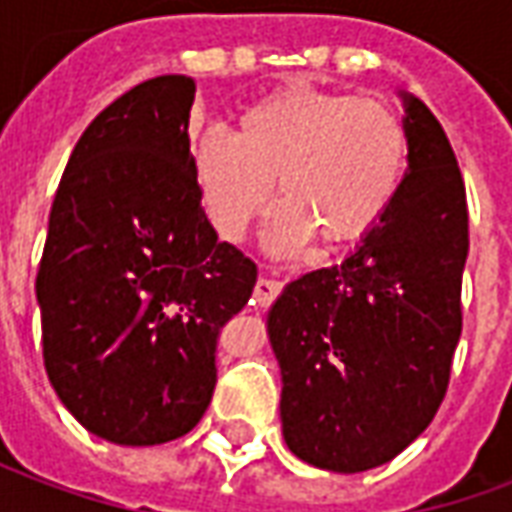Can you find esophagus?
<instances>
[{
  "label": "esophagus",
  "instance_id": "esophagus-1",
  "mask_svg": "<svg viewBox=\"0 0 512 512\" xmlns=\"http://www.w3.org/2000/svg\"><path fill=\"white\" fill-rule=\"evenodd\" d=\"M279 293H282V285H279L277 279H257V285H255L257 307H271Z\"/></svg>",
  "mask_w": 512,
  "mask_h": 512
}]
</instances>
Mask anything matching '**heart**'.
Here are the masks:
<instances>
[{"instance_id":"obj_1","label":"heart","mask_w":512,"mask_h":512,"mask_svg":"<svg viewBox=\"0 0 512 512\" xmlns=\"http://www.w3.org/2000/svg\"><path fill=\"white\" fill-rule=\"evenodd\" d=\"M406 161V123L386 101L307 84L249 106L233 139L202 136L191 147L202 208L227 241H241L263 216L277 180L288 205L274 224L277 246L307 233L337 244L370 230L400 189Z\"/></svg>"}]
</instances>
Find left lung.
<instances>
[{
    "mask_svg": "<svg viewBox=\"0 0 512 512\" xmlns=\"http://www.w3.org/2000/svg\"><path fill=\"white\" fill-rule=\"evenodd\" d=\"M406 101L408 172L340 266L304 274L268 312L293 455L356 474L392 461L428 428L461 340L469 211L441 123Z\"/></svg>",
    "mask_w": 512,
    "mask_h": 512,
    "instance_id": "8db88e82",
    "label": "left lung"
}]
</instances>
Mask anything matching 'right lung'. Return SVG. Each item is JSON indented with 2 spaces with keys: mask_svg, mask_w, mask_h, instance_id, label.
<instances>
[{
  "mask_svg": "<svg viewBox=\"0 0 512 512\" xmlns=\"http://www.w3.org/2000/svg\"><path fill=\"white\" fill-rule=\"evenodd\" d=\"M194 93L191 76H156L95 117L62 172L40 257L51 386L90 433L128 447L200 422L222 326L257 282L197 194Z\"/></svg>",
  "mask_w": 512,
  "mask_h": 512,
  "instance_id": "1",
  "label": "right lung"
}]
</instances>
